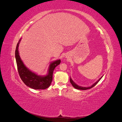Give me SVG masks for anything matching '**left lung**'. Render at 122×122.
<instances>
[{"label":"left lung","instance_id":"obj_1","mask_svg":"<svg viewBox=\"0 0 122 122\" xmlns=\"http://www.w3.org/2000/svg\"><path fill=\"white\" fill-rule=\"evenodd\" d=\"M102 77L103 76H102L100 78L98 81H97L95 83H94L93 85H92V86H89V87H82V86H78V85L76 84L72 80V79H71V77H70V82H71V83L72 84V85L74 87V88H76V89L80 90H87V89H90V88L93 87L95 86H96V85L98 83V82L100 80V79L102 78Z\"/></svg>","mask_w":122,"mask_h":122}]
</instances>
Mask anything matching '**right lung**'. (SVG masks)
Listing matches in <instances>:
<instances>
[{"label":"right lung","instance_id":"add662e5","mask_svg":"<svg viewBox=\"0 0 122 122\" xmlns=\"http://www.w3.org/2000/svg\"><path fill=\"white\" fill-rule=\"evenodd\" d=\"M21 39L18 43L15 50V58L18 73L25 84L35 90H45L48 87L52 81L53 73L55 68L60 65L61 60H56L50 64L48 73L46 76H40L29 70L23 64L20 57L18 47Z\"/></svg>","mask_w":122,"mask_h":122}]
</instances>
